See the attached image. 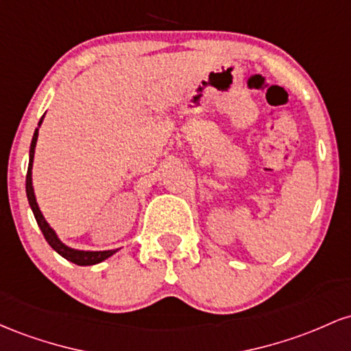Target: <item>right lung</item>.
I'll list each match as a JSON object with an SVG mask.
<instances>
[{
	"label": "right lung",
	"mask_w": 351,
	"mask_h": 351,
	"mask_svg": "<svg viewBox=\"0 0 351 351\" xmlns=\"http://www.w3.org/2000/svg\"><path fill=\"white\" fill-rule=\"evenodd\" d=\"M45 117V116H43ZM43 117L39 121L38 125H41L43 123ZM38 131L39 129L36 128V131L33 134V141H31V147H29V165H27V174H26V195H27V202H29L31 210H33L34 219H36L39 228H41L43 235H45L46 242L53 247L54 250L58 252L61 257H64L66 261L76 263V265H96L106 258H109L111 255H114L117 252L116 250H101V252H90V250H76V249H71V247L62 243L59 237L56 235V232L49 227V223L46 222L45 215L41 214L39 210L38 202H36V195H34V189H33V176H31V171H33V160H34V149H36V141H38Z\"/></svg>",
	"instance_id": "right-lung-1"
}]
</instances>
